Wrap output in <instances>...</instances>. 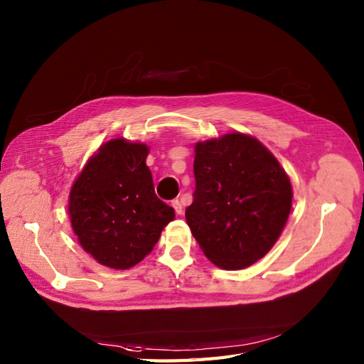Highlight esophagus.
I'll return each instance as SVG.
<instances>
[{"instance_id":"1","label":"esophagus","mask_w":364,"mask_h":364,"mask_svg":"<svg viewBox=\"0 0 364 364\" xmlns=\"http://www.w3.org/2000/svg\"><path fill=\"white\" fill-rule=\"evenodd\" d=\"M172 207L175 208V213H177V215H183V204H181L180 199H173V201H172Z\"/></svg>"}]
</instances>
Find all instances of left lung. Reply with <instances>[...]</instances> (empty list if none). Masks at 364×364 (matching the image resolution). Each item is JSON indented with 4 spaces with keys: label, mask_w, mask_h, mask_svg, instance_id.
<instances>
[{
    "label": "left lung",
    "mask_w": 364,
    "mask_h": 364,
    "mask_svg": "<svg viewBox=\"0 0 364 364\" xmlns=\"http://www.w3.org/2000/svg\"><path fill=\"white\" fill-rule=\"evenodd\" d=\"M193 203L186 220L207 259L237 271L271 251L291 208V184L255 137L230 133L195 145Z\"/></svg>",
    "instance_id": "1"
}]
</instances>
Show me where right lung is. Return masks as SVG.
I'll use <instances>...</instances> for the list:
<instances>
[{"instance_id": "1", "label": "right lung", "mask_w": 364, "mask_h": 364, "mask_svg": "<svg viewBox=\"0 0 364 364\" xmlns=\"http://www.w3.org/2000/svg\"><path fill=\"white\" fill-rule=\"evenodd\" d=\"M148 152L145 144L110 140L89 159L69 193L78 243L102 266L124 271L142 262L175 218L154 192Z\"/></svg>"}]
</instances>
